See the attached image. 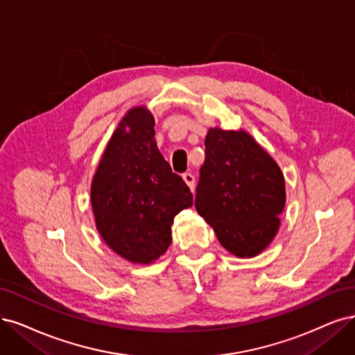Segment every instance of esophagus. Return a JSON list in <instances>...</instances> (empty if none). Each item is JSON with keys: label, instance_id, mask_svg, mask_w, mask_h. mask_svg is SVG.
<instances>
[{"label": "esophagus", "instance_id": "esophagus-1", "mask_svg": "<svg viewBox=\"0 0 355 355\" xmlns=\"http://www.w3.org/2000/svg\"><path fill=\"white\" fill-rule=\"evenodd\" d=\"M182 178H184V181L187 182V186H189L190 190L193 191L194 187H196V184H194V175L190 174V173H186V174H182Z\"/></svg>", "mask_w": 355, "mask_h": 355}]
</instances>
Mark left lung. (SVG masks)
<instances>
[{
  "instance_id": "8db88e82",
  "label": "left lung",
  "mask_w": 355,
  "mask_h": 355,
  "mask_svg": "<svg viewBox=\"0 0 355 355\" xmlns=\"http://www.w3.org/2000/svg\"><path fill=\"white\" fill-rule=\"evenodd\" d=\"M205 148L196 211L228 252L256 256L279 227L285 206L281 169L245 131L211 128Z\"/></svg>"
}]
</instances>
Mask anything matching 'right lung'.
Listing matches in <instances>:
<instances>
[{
    "mask_svg": "<svg viewBox=\"0 0 355 355\" xmlns=\"http://www.w3.org/2000/svg\"><path fill=\"white\" fill-rule=\"evenodd\" d=\"M155 118L130 110L112 135L92 181L96 228L112 250L133 263H150L171 244L175 215L193 194L156 148Z\"/></svg>",
    "mask_w": 355,
    "mask_h": 355,
    "instance_id": "1",
    "label": "right lung"
}]
</instances>
